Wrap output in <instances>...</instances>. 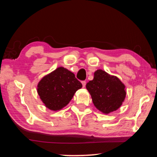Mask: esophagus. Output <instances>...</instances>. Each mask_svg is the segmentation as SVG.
Wrapping results in <instances>:
<instances>
[{"label":"esophagus","mask_w":157,"mask_h":157,"mask_svg":"<svg viewBox=\"0 0 157 157\" xmlns=\"http://www.w3.org/2000/svg\"><path fill=\"white\" fill-rule=\"evenodd\" d=\"M82 86H83V87H85L86 82V81H82Z\"/></svg>","instance_id":"obj_1"}]
</instances>
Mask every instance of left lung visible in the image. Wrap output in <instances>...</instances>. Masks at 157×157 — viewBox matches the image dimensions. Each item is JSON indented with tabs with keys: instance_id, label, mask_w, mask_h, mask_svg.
<instances>
[{
	"instance_id": "8db88e82",
	"label": "left lung",
	"mask_w": 157,
	"mask_h": 157,
	"mask_svg": "<svg viewBox=\"0 0 157 157\" xmlns=\"http://www.w3.org/2000/svg\"><path fill=\"white\" fill-rule=\"evenodd\" d=\"M86 87L95 107L105 114L120 108L126 96L123 82L101 69L95 71L94 79L89 81Z\"/></svg>"
}]
</instances>
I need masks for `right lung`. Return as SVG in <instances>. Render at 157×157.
Returning <instances> with one entry per match:
<instances>
[{
  "label": "right lung",
  "instance_id": "add662e5",
  "mask_svg": "<svg viewBox=\"0 0 157 157\" xmlns=\"http://www.w3.org/2000/svg\"><path fill=\"white\" fill-rule=\"evenodd\" d=\"M82 84L75 74L63 67H59L44 76L37 85L41 100L50 110L62 109L72 99Z\"/></svg>",
  "mask_w": 157,
  "mask_h": 157
}]
</instances>
